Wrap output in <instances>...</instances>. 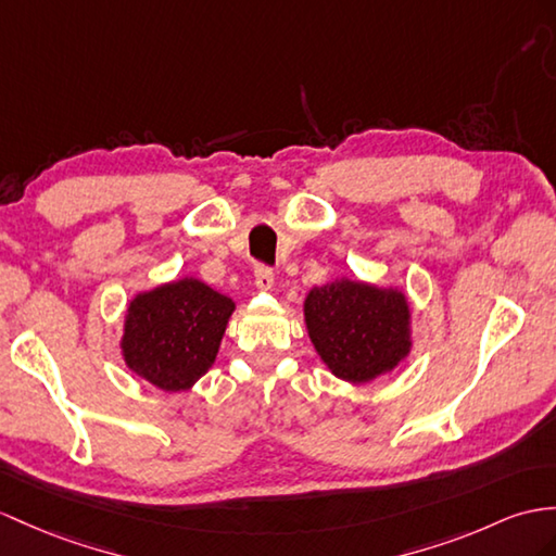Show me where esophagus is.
<instances>
[{"label": "esophagus", "instance_id": "1", "mask_svg": "<svg viewBox=\"0 0 556 556\" xmlns=\"http://www.w3.org/2000/svg\"><path fill=\"white\" fill-rule=\"evenodd\" d=\"M274 270H270L266 264H256L254 266V286L260 290H274Z\"/></svg>", "mask_w": 556, "mask_h": 556}]
</instances>
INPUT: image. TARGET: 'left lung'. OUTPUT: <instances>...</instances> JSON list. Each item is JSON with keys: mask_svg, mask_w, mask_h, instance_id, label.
Wrapping results in <instances>:
<instances>
[{"mask_svg": "<svg viewBox=\"0 0 556 556\" xmlns=\"http://www.w3.org/2000/svg\"><path fill=\"white\" fill-rule=\"evenodd\" d=\"M304 318L323 363L346 382H370L410 351V311L399 290L328 282L308 292Z\"/></svg>", "mask_w": 556, "mask_h": 556, "instance_id": "left-lung-1", "label": "left lung"}]
</instances>
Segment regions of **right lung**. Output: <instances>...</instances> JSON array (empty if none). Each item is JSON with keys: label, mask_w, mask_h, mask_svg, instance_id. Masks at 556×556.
<instances>
[{"label": "right lung", "mask_w": 556, "mask_h": 556, "mask_svg": "<svg viewBox=\"0 0 556 556\" xmlns=\"http://www.w3.org/2000/svg\"><path fill=\"white\" fill-rule=\"evenodd\" d=\"M233 308L228 296L193 278L137 294L122 337L125 363L162 391L193 387L214 363Z\"/></svg>", "instance_id": "add662e5"}]
</instances>
